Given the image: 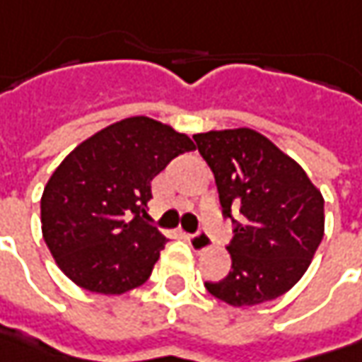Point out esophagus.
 <instances>
[{
	"instance_id": "obj_1",
	"label": "esophagus",
	"mask_w": 362,
	"mask_h": 362,
	"mask_svg": "<svg viewBox=\"0 0 362 362\" xmlns=\"http://www.w3.org/2000/svg\"><path fill=\"white\" fill-rule=\"evenodd\" d=\"M186 239H188V245L197 251V253H202L204 249H209L212 245V239L206 235V233H194V235H186Z\"/></svg>"
}]
</instances>
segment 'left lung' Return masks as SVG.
Segmentation results:
<instances>
[{"label":"left lung","instance_id":"left-lung-1","mask_svg":"<svg viewBox=\"0 0 362 362\" xmlns=\"http://www.w3.org/2000/svg\"><path fill=\"white\" fill-rule=\"evenodd\" d=\"M233 221L230 272L206 290L228 306L279 298L306 274L324 237V198L302 165L249 127L194 135ZM238 218L235 219L234 216Z\"/></svg>","mask_w":362,"mask_h":362}]
</instances>
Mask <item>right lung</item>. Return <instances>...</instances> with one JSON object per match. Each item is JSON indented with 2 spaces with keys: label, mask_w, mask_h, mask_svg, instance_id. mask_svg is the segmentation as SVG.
I'll return each mask as SVG.
<instances>
[{
  "label": "right lung",
  "mask_w": 362,
  "mask_h": 362,
  "mask_svg": "<svg viewBox=\"0 0 362 362\" xmlns=\"http://www.w3.org/2000/svg\"><path fill=\"white\" fill-rule=\"evenodd\" d=\"M188 135L150 117H127L62 160L40 200L42 235L64 275L95 293L119 296L148 281L164 235L148 223L151 180Z\"/></svg>",
  "instance_id": "add662e5"
}]
</instances>
